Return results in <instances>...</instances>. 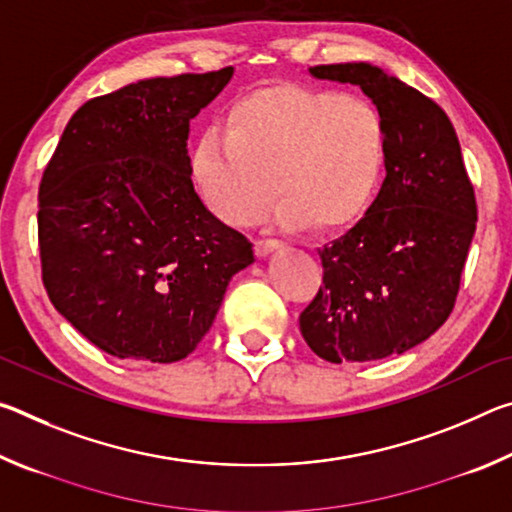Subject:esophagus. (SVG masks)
Instances as JSON below:
<instances>
[{
	"instance_id": "34e87169",
	"label": "esophagus",
	"mask_w": 512,
	"mask_h": 512,
	"mask_svg": "<svg viewBox=\"0 0 512 512\" xmlns=\"http://www.w3.org/2000/svg\"><path fill=\"white\" fill-rule=\"evenodd\" d=\"M282 244L277 239H257V244H255V253L259 255V257H266L268 253H273V250H277L280 248Z\"/></svg>"
}]
</instances>
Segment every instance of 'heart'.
<instances>
[{
  "label": "heart",
  "mask_w": 512,
  "mask_h": 512,
  "mask_svg": "<svg viewBox=\"0 0 512 512\" xmlns=\"http://www.w3.org/2000/svg\"><path fill=\"white\" fill-rule=\"evenodd\" d=\"M388 158V128L370 101L332 90L273 85L241 97L223 128H207L192 151L205 205L230 225L262 216L334 230L366 210Z\"/></svg>",
  "instance_id": "heart-1"
}]
</instances>
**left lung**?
<instances>
[{"label": "left lung", "mask_w": 512, "mask_h": 512, "mask_svg": "<svg viewBox=\"0 0 512 512\" xmlns=\"http://www.w3.org/2000/svg\"><path fill=\"white\" fill-rule=\"evenodd\" d=\"M359 85L388 128L386 178L363 219L318 250L323 284L300 332L329 363L402 354L452 314L476 230V198L452 121L436 101L368 63L309 67Z\"/></svg>", "instance_id": "obj_1"}]
</instances>
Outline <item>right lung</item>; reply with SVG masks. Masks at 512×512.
<instances>
[{
    "label": "right lung",
    "mask_w": 512,
    "mask_h": 512,
    "mask_svg": "<svg viewBox=\"0 0 512 512\" xmlns=\"http://www.w3.org/2000/svg\"><path fill=\"white\" fill-rule=\"evenodd\" d=\"M232 79H146L90 99L42 173L38 244L51 305L119 359H185L253 244L198 198L189 121Z\"/></svg>",
    "instance_id": "right-lung-1"
}]
</instances>
